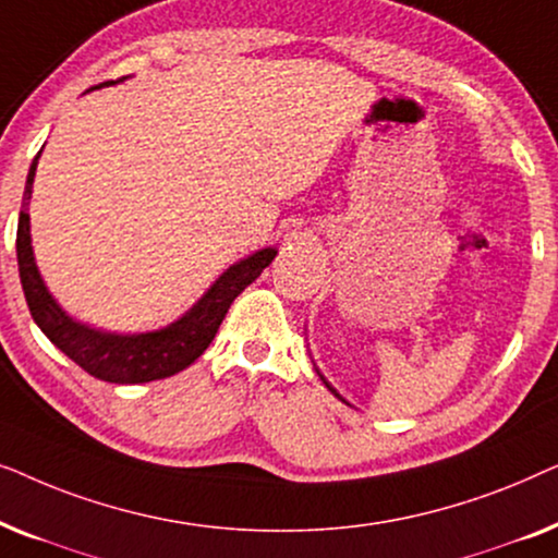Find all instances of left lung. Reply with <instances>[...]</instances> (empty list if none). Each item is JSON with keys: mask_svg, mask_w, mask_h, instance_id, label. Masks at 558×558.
<instances>
[{"mask_svg": "<svg viewBox=\"0 0 558 558\" xmlns=\"http://www.w3.org/2000/svg\"><path fill=\"white\" fill-rule=\"evenodd\" d=\"M327 388H330V386H327ZM330 391H332V388H330ZM335 393V391H332ZM335 396H338V393H335Z\"/></svg>", "mask_w": 558, "mask_h": 558, "instance_id": "1", "label": "left lung"}]
</instances>
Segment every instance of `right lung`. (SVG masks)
I'll list each match as a JSON object with an SVG mask.
<instances>
[{
  "label": "right lung",
  "instance_id": "add662e5",
  "mask_svg": "<svg viewBox=\"0 0 558 558\" xmlns=\"http://www.w3.org/2000/svg\"><path fill=\"white\" fill-rule=\"evenodd\" d=\"M121 81V78H119ZM117 81L98 83L96 88L111 86ZM40 157V155H37ZM37 157L29 165L25 195H22V210L17 223V266L22 292H25L29 315L37 327L48 335L52 345L63 350L75 365L98 380L109 384H147V380H159L174 376L190 363L205 353L216 338L220 323H223L228 307L235 296L246 289L251 281L258 279L266 266L274 262L277 248L256 251L254 256L243 258L231 266L210 292L187 312L178 323L165 327L159 332L147 335H109L90 330L86 325L73 323L63 310L58 307L56 300L45 289L40 274H37L33 246H29V195H33V180Z\"/></svg>",
  "mask_w": 558,
  "mask_h": 558
}]
</instances>
